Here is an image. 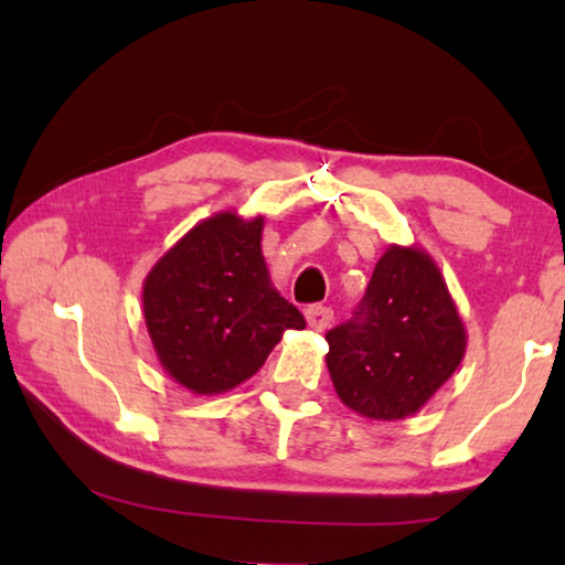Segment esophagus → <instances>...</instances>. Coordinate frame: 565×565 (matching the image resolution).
<instances>
[{
  "instance_id": "obj_1",
  "label": "esophagus",
  "mask_w": 565,
  "mask_h": 565,
  "mask_svg": "<svg viewBox=\"0 0 565 565\" xmlns=\"http://www.w3.org/2000/svg\"><path fill=\"white\" fill-rule=\"evenodd\" d=\"M306 321H309V327L313 331H327L331 327V321H333V311L329 309V306L313 303V306H309V309H306Z\"/></svg>"
}]
</instances>
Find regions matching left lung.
<instances>
[{"label": "left lung", "instance_id": "obj_1", "mask_svg": "<svg viewBox=\"0 0 565 565\" xmlns=\"http://www.w3.org/2000/svg\"><path fill=\"white\" fill-rule=\"evenodd\" d=\"M339 398L371 420H401L426 406L466 353V327L436 262L391 244L353 319L327 333Z\"/></svg>", "mask_w": 565, "mask_h": 565}]
</instances>
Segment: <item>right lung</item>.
Here are the masks:
<instances>
[{
    "mask_svg": "<svg viewBox=\"0 0 565 565\" xmlns=\"http://www.w3.org/2000/svg\"><path fill=\"white\" fill-rule=\"evenodd\" d=\"M264 216L218 212L151 266L141 289L147 331L167 374L191 394L232 391L264 366L301 311L274 289Z\"/></svg>",
    "mask_w": 565,
    "mask_h": 565,
    "instance_id": "right-lung-1",
    "label": "right lung"
}]
</instances>
